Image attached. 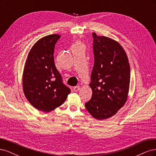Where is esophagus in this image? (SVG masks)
<instances>
[{
    "instance_id": "esophagus-1",
    "label": "esophagus",
    "mask_w": 156,
    "mask_h": 156,
    "mask_svg": "<svg viewBox=\"0 0 156 156\" xmlns=\"http://www.w3.org/2000/svg\"><path fill=\"white\" fill-rule=\"evenodd\" d=\"M80 90V86H76L73 87V90L75 92H77Z\"/></svg>"
}]
</instances>
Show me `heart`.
I'll return each instance as SVG.
<instances>
[{"mask_svg": "<svg viewBox=\"0 0 156 156\" xmlns=\"http://www.w3.org/2000/svg\"><path fill=\"white\" fill-rule=\"evenodd\" d=\"M76 45H82L81 44H79V43H77L76 45H75V46H76Z\"/></svg>", "mask_w": 156, "mask_h": 156, "instance_id": "obj_1", "label": "heart"}]
</instances>
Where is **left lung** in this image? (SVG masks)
Returning a JSON list of instances; mask_svg holds the SVG:
<instances>
[{
	"instance_id": "left-lung-1",
	"label": "left lung",
	"mask_w": 156,
	"mask_h": 156,
	"mask_svg": "<svg viewBox=\"0 0 156 156\" xmlns=\"http://www.w3.org/2000/svg\"><path fill=\"white\" fill-rule=\"evenodd\" d=\"M94 64L90 84L92 95L85 103L94 119L114 116L124 105L129 89L130 66L126 51L119 42L93 32Z\"/></svg>"
}]
</instances>
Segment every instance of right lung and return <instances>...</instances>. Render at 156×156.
Instances as JSON below:
<instances>
[{"label": "right lung", "instance_id": "add662e5", "mask_svg": "<svg viewBox=\"0 0 156 156\" xmlns=\"http://www.w3.org/2000/svg\"><path fill=\"white\" fill-rule=\"evenodd\" d=\"M58 34L41 37L28 54L23 73V90L36 109L48 112L66 100L71 90L64 84L54 61V49Z\"/></svg>", "mask_w": 156, "mask_h": 156}]
</instances>
